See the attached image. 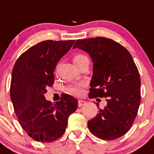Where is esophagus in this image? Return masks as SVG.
Segmentation results:
<instances>
[{"instance_id": "1", "label": "esophagus", "mask_w": 154, "mask_h": 154, "mask_svg": "<svg viewBox=\"0 0 154 154\" xmlns=\"http://www.w3.org/2000/svg\"><path fill=\"white\" fill-rule=\"evenodd\" d=\"M85 104V101L84 100H78V106L81 107Z\"/></svg>"}]
</instances>
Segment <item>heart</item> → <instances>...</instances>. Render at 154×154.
I'll return each instance as SVG.
<instances>
[{
    "label": "heart",
    "instance_id": "1",
    "mask_svg": "<svg viewBox=\"0 0 154 154\" xmlns=\"http://www.w3.org/2000/svg\"><path fill=\"white\" fill-rule=\"evenodd\" d=\"M88 58L87 56H85L83 54H76L73 57V62L77 66L82 63L83 61L85 60H88ZM83 88H84V84L80 83V84H74V85H71L66 88V92L69 94L73 95L74 97H80L83 93Z\"/></svg>",
    "mask_w": 154,
    "mask_h": 154
}]
</instances>
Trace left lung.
Segmentation results:
<instances>
[{
    "instance_id": "left-lung-1",
    "label": "left lung",
    "mask_w": 154,
    "mask_h": 154,
    "mask_svg": "<svg viewBox=\"0 0 154 154\" xmlns=\"http://www.w3.org/2000/svg\"><path fill=\"white\" fill-rule=\"evenodd\" d=\"M73 48L86 51L92 59L89 98L106 97L108 103L88 122L90 131L103 140L125 135L132 127L141 101L140 73L130 52L103 37L77 40Z\"/></svg>"
}]
</instances>
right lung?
Returning <instances> with one entry per match:
<instances>
[{
	"mask_svg": "<svg viewBox=\"0 0 154 154\" xmlns=\"http://www.w3.org/2000/svg\"><path fill=\"white\" fill-rule=\"evenodd\" d=\"M74 40H48L30 47L17 58L12 73L10 97L22 128L33 140L51 142L63 136L68 118L78 102L63 94L56 103L47 101L46 88L54 82L57 63L72 48Z\"/></svg>",
	"mask_w": 154,
	"mask_h": 154,
	"instance_id": "right-lung-1",
	"label": "right lung"
}]
</instances>
